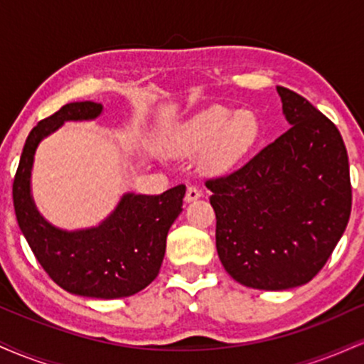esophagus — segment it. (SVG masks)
Here are the masks:
<instances>
[{
  "mask_svg": "<svg viewBox=\"0 0 364 364\" xmlns=\"http://www.w3.org/2000/svg\"><path fill=\"white\" fill-rule=\"evenodd\" d=\"M200 196H202V190H200L198 186H195V185H190L186 188V202H193V200H196V198H200Z\"/></svg>",
  "mask_w": 364,
  "mask_h": 364,
  "instance_id": "1",
  "label": "esophagus"
}]
</instances>
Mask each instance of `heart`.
<instances>
[{"label": "heart", "mask_w": 364, "mask_h": 364, "mask_svg": "<svg viewBox=\"0 0 364 364\" xmlns=\"http://www.w3.org/2000/svg\"><path fill=\"white\" fill-rule=\"evenodd\" d=\"M260 139V121L252 111H235L214 106L198 112L174 129L168 139L173 152L203 150V164L223 171L236 164Z\"/></svg>", "instance_id": "1"}]
</instances>
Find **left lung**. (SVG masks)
Here are the masks:
<instances>
[{"label": "left lung", "instance_id": "obj_1", "mask_svg": "<svg viewBox=\"0 0 364 364\" xmlns=\"http://www.w3.org/2000/svg\"><path fill=\"white\" fill-rule=\"evenodd\" d=\"M277 92L291 128L241 168L205 181L225 272L265 291L303 286L323 269L353 202L339 129L299 94Z\"/></svg>", "mask_w": 364, "mask_h": 364}]
</instances>
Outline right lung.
Listing matches in <instances>:
<instances>
[{
	"label": "right lung",
	"mask_w": 364,
	"mask_h": 364,
	"mask_svg": "<svg viewBox=\"0 0 364 364\" xmlns=\"http://www.w3.org/2000/svg\"><path fill=\"white\" fill-rule=\"evenodd\" d=\"M101 112L102 104L70 102L32 128L14 179V207L37 262L58 286L87 298L116 299L136 294L157 277L166 237L183 210L186 186L178 185L161 195H123L97 228L63 231L49 224L31 195L37 145L65 121L94 119Z\"/></svg>",
	"instance_id": "add662e5"
}]
</instances>
